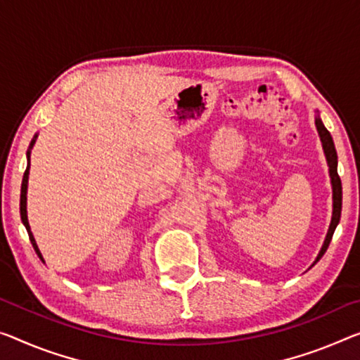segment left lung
Segmentation results:
<instances>
[{
  "mask_svg": "<svg viewBox=\"0 0 360 360\" xmlns=\"http://www.w3.org/2000/svg\"><path fill=\"white\" fill-rule=\"evenodd\" d=\"M315 125H317L320 140H322L323 151H325V156H327L328 167H330L331 185H333V217H331V224H330L328 233H327V238H325V243H323L322 250H320L319 256H317V261H319V259L325 254V251L328 250L330 241H331V238H333L336 225H338V222H340L341 204H342V188H341V179H340V175H338V156H336V149H335L333 138H331L330 131L325 129V125L322 124V120H320L319 117L315 119ZM317 261H315V262H317Z\"/></svg>",
  "mask_w": 360,
  "mask_h": 360,
  "instance_id": "8db88e82",
  "label": "left lung"
}]
</instances>
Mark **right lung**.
<instances>
[{
  "label": "right lung",
  "mask_w": 360,
  "mask_h": 360,
  "mask_svg": "<svg viewBox=\"0 0 360 360\" xmlns=\"http://www.w3.org/2000/svg\"><path fill=\"white\" fill-rule=\"evenodd\" d=\"M33 143H35V140H32V143H30V148L33 146ZM27 158H29V165H27V169H25V172H24V179H22V188H20V219H22V224L25 225V229H27V233H29V238H30V241H32V245H33V250L37 251L38 257H40L41 261H43V257H41V254H40V250H38V246H37V243H35V238H33L32 231H30L29 220H27V184H29L30 151H27Z\"/></svg>",
  "instance_id": "1"
}]
</instances>
